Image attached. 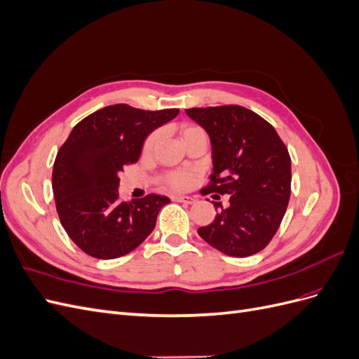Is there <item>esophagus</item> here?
Segmentation results:
<instances>
[{
  "instance_id": "34e87169",
  "label": "esophagus",
  "mask_w": 359,
  "mask_h": 359,
  "mask_svg": "<svg viewBox=\"0 0 359 359\" xmlns=\"http://www.w3.org/2000/svg\"><path fill=\"white\" fill-rule=\"evenodd\" d=\"M172 199L175 201V202H182V203H189V205L194 202V199H193V198H189V196H173Z\"/></svg>"
}]
</instances>
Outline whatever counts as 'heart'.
<instances>
[{"label": "heart", "mask_w": 359, "mask_h": 359, "mask_svg": "<svg viewBox=\"0 0 359 359\" xmlns=\"http://www.w3.org/2000/svg\"><path fill=\"white\" fill-rule=\"evenodd\" d=\"M190 130V128H187ZM157 133H153L145 142V151H151L154 147V144L157 142ZM191 182V175L189 172H172L169 175H166V184L172 189H177V190H182V189H187Z\"/></svg>", "instance_id": "obj_1"}]
</instances>
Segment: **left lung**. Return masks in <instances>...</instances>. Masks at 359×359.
Segmentation results:
<instances>
[{
	"label": "left lung",
	"instance_id": "8db88e82",
	"mask_svg": "<svg viewBox=\"0 0 359 359\" xmlns=\"http://www.w3.org/2000/svg\"><path fill=\"white\" fill-rule=\"evenodd\" d=\"M186 114L211 142V184L202 193L229 196L226 208L212 202L219 214L198 233L227 256L256 255L273 240L287 208L289 151L273 126L243 106L191 107Z\"/></svg>",
	"mask_w": 359,
	"mask_h": 359
}]
</instances>
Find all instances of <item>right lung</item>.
Segmentation results:
<instances>
[{"label":"right lung","mask_w":359,"mask_h":359,"mask_svg":"<svg viewBox=\"0 0 359 359\" xmlns=\"http://www.w3.org/2000/svg\"><path fill=\"white\" fill-rule=\"evenodd\" d=\"M178 114L121 103L95 111L73 127L53 163L52 190L62 227L86 255L124 256L154 231L169 198L148 194L119 202L118 175L139 160L147 137Z\"/></svg>","instance_id":"right-lung-1"}]
</instances>
